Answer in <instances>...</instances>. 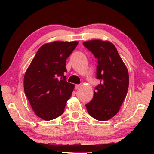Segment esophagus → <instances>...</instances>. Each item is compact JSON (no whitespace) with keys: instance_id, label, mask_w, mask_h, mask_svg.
Here are the masks:
<instances>
[{"instance_id":"1","label":"esophagus","mask_w":154,"mask_h":154,"mask_svg":"<svg viewBox=\"0 0 154 154\" xmlns=\"http://www.w3.org/2000/svg\"><path fill=\"white\" fill-rule=\"evenodd\" d=\"M80 88V85H78V84H77V85H75V88L76 90H78L79 89V88Z\"/></svg>"}]
</instances>
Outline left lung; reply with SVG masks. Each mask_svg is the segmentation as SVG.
Segmentation results:
<instances>
[{
  "label": "left lung",
  "instance_id": "1",
  "mask_svg": "<svg viewBox=\"0 0 154 154\" xmlns=\"http://www.w3.org/2000/svg\"><path fill=\"white\" fill-rule=\"evenodd\" d=\"M83 45L97 59L96 79L92 100L85 105L91 116L106 121L116 116L126 96L129 85L127 68L113 44L100 40L88 41Z\"/></svg>",
  "mask_w": 154,
  "mask_h": 154
}]
</instances>
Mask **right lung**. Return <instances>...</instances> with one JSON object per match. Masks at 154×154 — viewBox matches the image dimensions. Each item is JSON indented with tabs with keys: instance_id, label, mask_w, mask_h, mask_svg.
<instances>
[{
	"instance_id": "obj_1",
	"label": "right lung",
	"mask_w": 154,
	"mask_h": 154,
	"mask_svg": "<svg viewBox=\"0 0 154 154\" xmlns=\"http://www.w3.org/2000/svg\"><path fill=\"white\" fill-rule=\"evenodd\" d=\"M77 41H54L36 52L24 75V88L36 116L49 121L64 113L74 85L66 82V61Z\"/></svg>"
}]
</instances>
